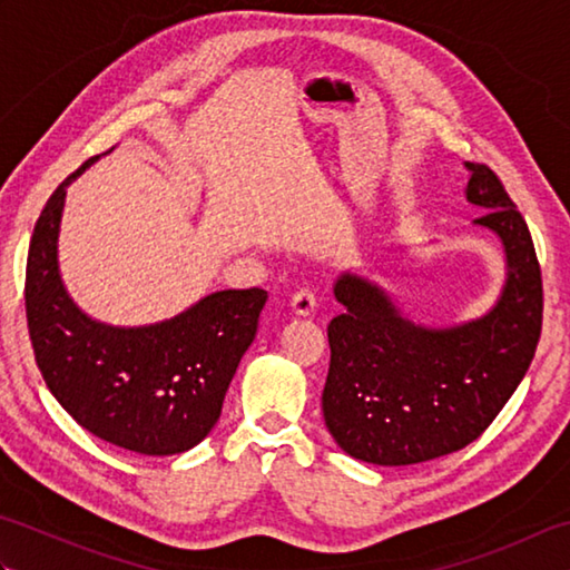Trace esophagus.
<instances>
[{
  "label": "esophagus",
  "instance_id": "34e87169",
  "mask_svg": "<svg viewBox=\"0 0 570 570\" xmlns=\"http://www.w3.org/2000/svg\"><path fill=\"white\" fill-rule=\"evenodd\" d=\"M313 308H316V294H313L311 288H298V292L292 298V313H294V316L306 318V316H311Z\"/></svg>",
  "mask_w": 570,
  "mask_h": 570
}]
</instances>
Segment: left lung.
Wrapping results in <instances>:
<instances>
[{
    "label": "left lung",
    "mask_w": 570,
    "mask_h": 570,
    "mask_svg": "<svg viewBox=\"0 0 570 570\" xmlns=\"http://www.w3.org/2000/svg\"><path fill=\"white\" fill-rule=\"evenodd\" d=\"M465 168V198L485 210L472 225L498 235L507 257L485 316L429 328L365 276L345 272L333 286L345 311L328 325L323 419L347 455L372 465H414L480 439L537 353L543 288L529 227L490 166Z\"/></svg>",
    "instance_id": "1"
}]
</instances>
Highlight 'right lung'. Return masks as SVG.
Listing matches in <instances>:
<instances>
[{
	"instance_id": "right-lung-1",
	"label": "right lung",
	"mask_w": 570,
	"mask_h": 570,
	"mask_svg": "<svg viewBox=\"0 0 570 570\" xmlns=\"http://www.w3.org/2000/svg\"><path fill=\"white\" fill-rule=\"evenodd\" d=\"M92 161L53 190L31 235L23 298L36 365L85 431L141 455L184 453L220 419L227 386L257 335L266 292H215L139 328L92 321L58 272L66 188Z\"/></svg>"
}]
</instances>
